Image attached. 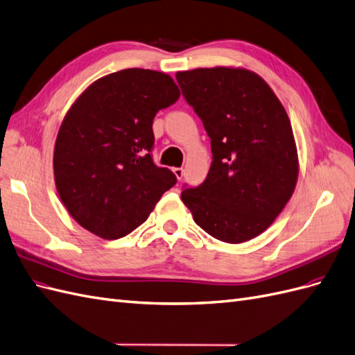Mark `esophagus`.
I'll return each mask as SVG.
<instances>
[{
  "label": "esophagus",
  "mask_w": 355,
  "mask_h": 355,
  "mask_svg": "<svg viewBox=\"0 0 355 355\" xmlns=\"http://www.w3.org/2000/svg\"><path fill=\"white\" fill-rule=\"evenodd\" d=\"M173 173L176 175V178L180 180L182 178H184V173H185V171H184V168H182V167H176V168H173Z\"/></svg>",
  "instance_id": "esophagus-1"
}]
</instances>
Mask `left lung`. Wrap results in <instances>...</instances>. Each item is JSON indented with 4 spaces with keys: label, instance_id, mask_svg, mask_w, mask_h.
<instances>
[{
    "label": "left lung",
    "instance_id": "obj_1",
    "mask_svg": "<svg viewBox=\"0 0 355 355\" xmlns=\"http://www.w3.org/2000/svg\"><path fill=\"white\" fill-rule=\"evenodd\" d=\"M182 95L205 125L212 164L180 198L196 224L227 243L270 227L291 198L299 164L290 118L260 76L243 69L180 71Z\"/></svg>",
    "mask_w": 355,
    "mask_h": 355
}]
</instances>
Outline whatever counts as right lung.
Instances as JSON below:
<instances>
[{
	"label": "right lung",
	"instance_id": "1",
	"mask_svg": "<svg viewBox=\"0 0 355 355\" xmlns=\"http://www.w3.org/2000/svg\"><path fill=\"white\" fill-rule=\"evenodd\" d=\"M168 74L127 69L94 82L65 114L53 152L55 184L69 214L107 241L146 221L176 176L152 158L155 114L176 103Z\"/></svg>",
	"mask_w": 355,
	"mask_h": 355
}]
</instances>
